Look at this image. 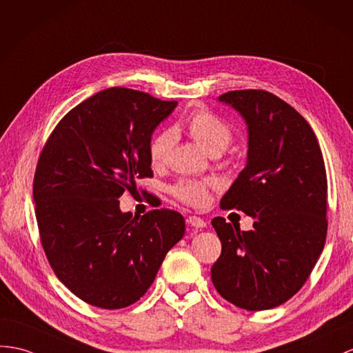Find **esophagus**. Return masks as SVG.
Masks as SVG:
<instances>
[{
	"instance_id": "obj_1",
	"label": "esophagus",
	"mask_w": 353,
	"mask_h": 353,
	"mask_svg": "<svg viewBox=\"0 0 353 353\" xmlns=\"http://www.w3.org/2000/svg\"><path fill=\"white\" fill-rule=\"evenodd\" d=\"M188 224H190L192 228H196V230H199V228L206 227V221L201 219L200 216H190L188 218Z\"/></svg>"
}]
</instances>
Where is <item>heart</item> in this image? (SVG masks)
Listing matches in <instances>:
<instances>
[{"label": "heart", "mask_w": 353, "mask_h": 353, "mask_svg": "<svg viewBox=\"0 0 353 353\" xmlns=\"http://www.w3.org/2000/svg\"><path fill=\"white\" fill-rule=\"evenodd\" d=\"M188 134L210 157H219L232 143V128L224 120L209 111H196L191 114L185 125ZM174 144V134L162 130L149 144V159L153 167L165 165ZM173 194L183 203L201 206L206 201V186L196 182H180L173 188Z\"/></svg>", "instance_id": "1"}]
</instances>
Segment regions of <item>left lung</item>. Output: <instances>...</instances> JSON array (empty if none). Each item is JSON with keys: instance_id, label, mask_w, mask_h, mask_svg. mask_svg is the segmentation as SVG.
<instances>
[{"instance_id": "1", "label": "left lung", "mask_w": 353, "mask_h": 353, "mask_svg": "<svg viewBox=\"0 0 353 353\" xmlns=\"http://www.w3.org/2000/svg\"><path fill=\"white\" fill-rule=\"evenodd\" d=\"M241 114L248 130L247 165L221 208L254 219L252 228L212 219L223 250L210 275L233 305L261 311L296 293L321 257L326 239V170L307 120L265 90L218 97Z\"/></svg>"}]
</instances>
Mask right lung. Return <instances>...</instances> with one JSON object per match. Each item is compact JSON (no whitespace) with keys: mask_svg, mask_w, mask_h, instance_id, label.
I'll return each instance as SVG.
<instances>
[{"mask_svg":"<svg viewBox=\"0 0 353 353\" xmlns=\"http://www.w3.org/2000/svg\"><path fill=\"white\" fill-rule=\"evenodd\" d=\"M176 106L137 90H102L65 114L40 154L32 185L40 241L59 280L90 305L134 304L185 234L179 212L132 216L119 201L153 176L152 135Z\"/></svg>","mask_w":353,"mask_h":353,"instance_id":"add662e5","label":"right lung"}]
</instances>
